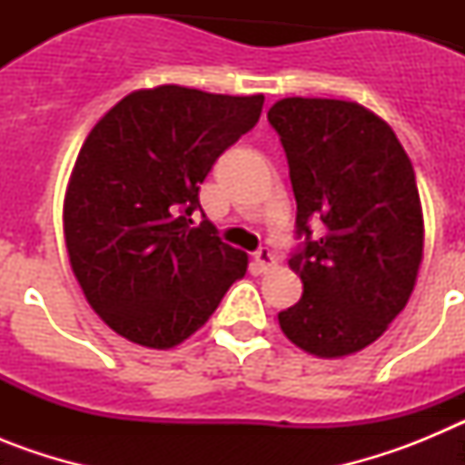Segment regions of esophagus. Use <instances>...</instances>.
<instances>
[{
    "label": "esophagus",
    "mask_w": 465,
    "mask_h": 465,
    "mask_svg": "<svg viewBox=\"0 0 465 465\" xmlns=\"http://www.w3.org/2000/svg\"><path fill=\"white\" fill-rule=\"evenodd\" d=\"M256 262H258V268L261 270H270L274 265V262H277V258H274V253L270 252L268 246H261V249H258L256 252Z\"/></svg>",
    "instance_id": "1"
}]
</instances>
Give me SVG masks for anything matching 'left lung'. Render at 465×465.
Listing matches in <instances>:
<instances>
[{"label": "left lung", "instance_id": "1", "mask_svg": "<svg viewBox=\"0 0 465 465\" xmlns=\"http://www.w3.org/2000/svg\"><path fill=\"white\" fill-rule=\"evenodd\" d=\"M268 121L289 160L300 240L289 265L302 282L279 326L322 359L354 354L401 314L417 282L424 219L412 163L356 102L286 97Z\"/></svg>", "mask_w": 465, "mask_h": 465}]
</instances>
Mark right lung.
<instances>
[{"label":"right lung","mask_w":465,"mask_h":465,"mask_svg":"<svg viewBox=\"0 0 465 465\" xmlns=\"http://www.w3.org/2000/svg\"><path fill=\"white\" fill-rule=\"evenodd\" d=\"M262 102L182 85L137 90L81 146L64 195L69 262L90 307L130 342H183L244 277L246 253L193 213L203 212L200 183L256 125Z\"/></svg>","instance_id":"right-lung-1"}]
</instances>
